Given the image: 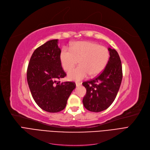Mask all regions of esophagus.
<instances>
[{
	"label": "esophagus",
	"mask_w": 150,
	"mask_h": 150,
	"mask_svg": "<svg viewBox=\"0 0 150 150\" xmlns=\"http://www.w3.org/2000/svg\"><path fill=\"white\" fill-rule=\"evenodd\" d=\"M81 85V82H76V87H79Z\"/></svg>",
	"instance_id": "obj_1"
}]
</instances>
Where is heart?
Listing matches in <instances>:
<instances>
[{
  "label": "heart",
  "instance_id": "heart-1",
  "mask_svg": "<svg viewBox=\"0 0 150 150\" xmlns=\"http://www.w3.org/2000/svg\"><path fill=\"white\" fill-rule=\"evenodd\" d=\"M110 58L108 50L94 42H77L70 50L62 48L59 59L63 68L69 71L77 64L79 66L69 72L68 77L71 81H80L88 76L100 74L106 67Z\"/></svg>",
  "mask_w": 150,
  "mask_h": 150
}]
</instances>
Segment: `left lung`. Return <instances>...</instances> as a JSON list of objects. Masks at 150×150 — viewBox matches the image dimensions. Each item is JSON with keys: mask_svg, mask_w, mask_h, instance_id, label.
Listing matches in <instances>:
<instances>
[{"mask_svg": "<svg viewBox=\"0 0 150 150\" xmlns=\"http://www.w3.org/2000/svg\"><path fill=\"white\" fill-rule=\"evenodd\" d=\"M110 58L104 70L96 78L82 83L86 94L82 102L91 112L107 109L114 101L122 80V67L120 56L114 49L108 48Z\"/></svg>", "mask_w": 150, "mask_h": 150, "instance_id": "left-lung-1", "label": "left lung"}]
</instances>
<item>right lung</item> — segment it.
<instances>
[{
	"label": "right lung",
	"mask_w": 150,
	"mask_h": 150,
	"mask_svg": "<svg viewBox=\"0 0 150 150\" xmlns=\"http://www.w3.org/2000/svg\"><path fill=\"white\" fill-rule=\"evenodd\" d=\"M58 40H52L39 46L28 63L27 78L34 100L45 111L55 113L63 110L76 87L73 82H60L66 74L59 59Z\"/></svg>",
	"instance_id": "obj_1"
}]
</instances>
